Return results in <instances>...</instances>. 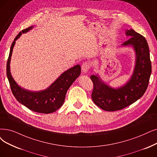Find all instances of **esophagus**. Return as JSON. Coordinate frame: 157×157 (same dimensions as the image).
<instances>
[{"mask_svg": "<svg viewBox=\"0 0 157 157\" xmlns=\"http://www.w3.org/2000/svg\"><path fill=\"white\" fill-rule=\"evenodd\" d=\"M90 63L88 62H84L82 63V66H81V68H82V71H83V73H87L88 72L89 70H90Z\"/></svg>", "mask_w": 157, "mask_h": 157, "instance_id": "34e87169", "label": "esophagus"}]
</instances>
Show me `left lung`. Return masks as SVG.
Here are the masks:
<instances>
[{"label":"left lung","instance_id":"8db88e82","mask_svg":"<svg viewBox=\"0 0 157 157\" xmlns=\"http://www.w3.org/2000/svg\"><path fill=\"white\" fill-rule=\"evenodd\" d=\"M126 35L131 37L122 46H132L136 57L133 73L128 82L115 89L104 82L98 75L90 77L93 83V101L100 108L107 111L122 109L141 98L147 88L151 73V62L146 39L133 29L126 30Z\"/></svg>","mask_w":157,"mask_h":157}]
</instances>
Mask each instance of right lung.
I'll list each match as a JSON object with an SVG mask.
<instances>
[{
  "label": "right lung",
  "mask_w": 157,
  "mask_h": 157,
  "mask_svg": "<svg viewBox=\"0 0 157 157\" xmlns=\"http://www.w3.org/2000/svg\"><path fill=\"white\" fill-rule=\"evenodd\" d=\"M33 27L31 26L22 30L12 42L6 66V74L11 91L18 102L31 111L40 113L48 114L56 111L63 104L67 91L74 81L79 77L81 68L80 66L78 64L69 69L60 75V76L47 89L42 91H31L22 88L18 86L12 77L10 72L11 55L15 41L19 38L22 33L28 32Z\"/></svg>",
  "instance_id": "1"
}]
</instances>
